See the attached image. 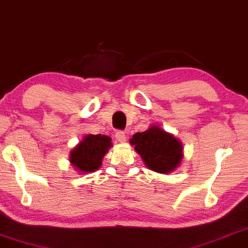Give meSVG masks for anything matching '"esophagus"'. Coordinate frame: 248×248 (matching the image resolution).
Here are the masks:
<instances>
[{"label": "esophagus", "instance_id": "obj_1", "mask_svg": "<svg viewBox=\"0 0 248 248\" xmlns=\"http://www.w3.org/2000/svg\"><path fill=\"white\" fill-rule=\"evenodd\" d=\"M115 138H116V140L118 142H121V143H124V142L126 141V135H125L124 132L122 131H117L116 133H115Z\"/></svg>", "mask_w": 248, "mask_h": 248}]
</instances>
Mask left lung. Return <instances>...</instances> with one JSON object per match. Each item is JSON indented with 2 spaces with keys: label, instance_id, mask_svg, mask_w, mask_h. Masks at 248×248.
Masks as SVG:
<instances>
[{
  "label": "left lung",
  "instance_id": "1",
  "mask_svg": "<svg viewBox=\"0 0 248 248\" xmlns=\"http://www.w3.org/2000/svg\"><path fill=\"white\" fill-rule=\"evenodd\" d=\"M130 143L141 155L144 165L159 174L174 171L184 157L182 142L157 124H152L142 133H135Z\"/></svg>",
  "mask_w": 248,
  "mask_h": 248
}]
</instances>
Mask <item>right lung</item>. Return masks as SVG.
Here are the masks:
<instances>
[{
	"instance_id": "obj_1",
	"label": "right lung",
	"mask_w": 248,
	"mask_h": 248,
	"mask_svg": "<svg viewBox=\"0 0 248 248\" xmlns=\"http://www.w3.org/2000/svg\"><path fill=\"white\" fill-rule=\"evenodd\" d=\"M107 135L87 134L70 152V162L80 174L93 172L100 168L103 158L111 144Z\"/></svg>"
}]
</instances>
